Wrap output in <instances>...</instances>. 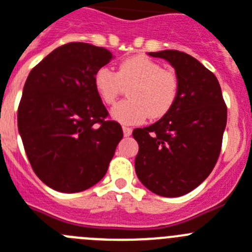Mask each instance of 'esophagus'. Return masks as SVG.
Listing matches in <instances>:
<instances>
[{"label":"esophagus","mask_w":252,"mask_h":252,"mask_svg":"<svg viewBox=\"0 0 252 252\" xmlns=\"http://www.w3.org/2000/svg\"><path fill=\"white\" fill-rule=\"evenodd\" d=\"M131 130H133V129L129 128V126H123V134H124V137H129V135L131 134Z\"/></svg>","instance_id":"1"}]
</instances>
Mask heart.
<instances>
[{"mask_svg": "<svg viewBox=\"0 0 252 252\" xmlns=\"http://www.w3.org/2000/svg\"><path fill=\"white\" fill-rule=\"evenodd\" d=\"M129 100L113 106L110 115L122 124H139L148 117L159 119L176 104L180 93V79L171 70L143 55L122 61L118 71L103 66L94 75V88L105 104H114L129 88Z\"/></svg>", "mask_w": 252, "mask_h": 252, "instance_id": "heart-1", "label": "heart"}]
</instances>
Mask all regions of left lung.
<instances>
[{"instance_id":"left-lung-1","label":"left lung","mask_w":252,"mask_h":252,"mask_svg":"<svg viewBox=\"0 0 252 252\" xmlns=\"http://www.w3.org/2000/svg\"><path fill=\"white\" fill-rule=\"evenodd\" d=\"M168 61L180 79L176 104L164 117L133 130L139 151L135 173L143 186L163 197H180L212 172L227 122L216 76L198 60L177 50L148 53Z\"/></svg>"}]
</instances>
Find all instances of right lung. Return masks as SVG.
Listing matches in <instances>:
<instances>
[{
	"label": "right lung",
	"mask_w": 252,
	"mask_h": 252,
	"mask_svg": "<svg viewBox=\"0 0 252 252\" xmlns=\"http://www.w3.org/2000/svg\"><path fill=\"white\" fill-rule=\"evenodd\" d=\"M113 59L104 47L63 45L30 71L17 126L36 176L64 193L85 191L105 176L123 138L121 124L94 88V75Z\"/></svg>",
	"instance_id": "1"
}]
</instances>
